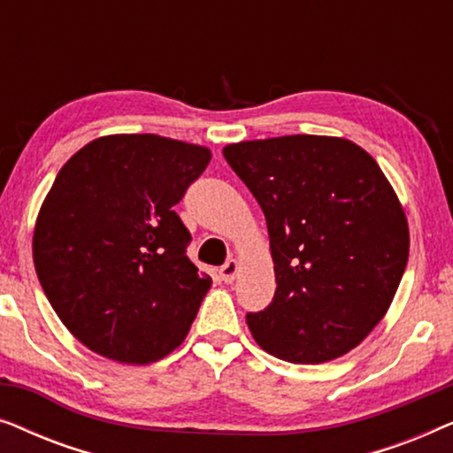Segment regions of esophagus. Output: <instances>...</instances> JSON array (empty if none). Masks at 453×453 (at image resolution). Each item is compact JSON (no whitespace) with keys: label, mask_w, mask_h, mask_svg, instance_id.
I'll return each instance as SVG.
<instances>
[{"label":"esophagus","mask_w":453,"mask_h":453,"mask_svg":"<svg viewBox=\"0 0 453 453\" xmlns=\"http://www.w3.org/2000/svg\"><path fill=\"white\" fill-rule=\"evenodd\" d=\"M237 272H239V262H237V259H228V262L220 268V278L228 284V282L234 280Z\"/></svg>","instance_id":"34e87169"}]
</instances>
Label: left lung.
<instances>
[{
	"instance_id": "obj_1",
	"label": "left lung",
	"mask_w": 453,
	"mask_h": 453,
	"mask_svg": "<svg viewBox=\"0 0 453 453\" xmlns=\"http://www.w3.org/2000/svg\"><path fill=\"white\" fill-rule=\"evenodd\" d=\"M264 210L276 293L247 313L265 352L318 365L361 344L392 305L408 262V222L380 165L355 142L280 135L225 146Z\"/></svg>"
}]
</instances>
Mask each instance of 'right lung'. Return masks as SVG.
Returning a JSON list of instances; mask_svg holds the SVG:
<instances>
[{"label":"right lung","instance_id":"obj_1","mask_svg":"<svg viewBox=\"0 0 453 453\" xmlns=\"http://www.w3.org/2000/svg\"><path fill=\"white\" fill-rule=\"evenodd\" d=\"M212 152L154 134L103 135L73 154L36 216L33 259L64 326L96 355L148 365L177 349L212 278L188 257L173 206Z\"/></svg>","mask_w":453,"mask_h":453}]
</instances>
